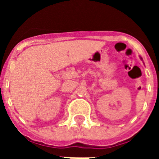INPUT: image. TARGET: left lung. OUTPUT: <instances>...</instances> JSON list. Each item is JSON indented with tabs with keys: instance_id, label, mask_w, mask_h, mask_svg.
Wrapping results in <instances>:
<instances>
[{
	"instance_id": "left-lung-1",
	"label": "left lung",
	"mask_w": 159,
	"mask_h": 159,
	"mask_svg": "<svg viewBox=\"0 0 159 159\" xmlns=\"http://www.w3.org/2000/svg\"><path fill=\"white\" fill-rule=\"evenodd\" d=\"M140 57V59H141V60H143V58H142V57Z\"/></svg>"
}]
</instances>
